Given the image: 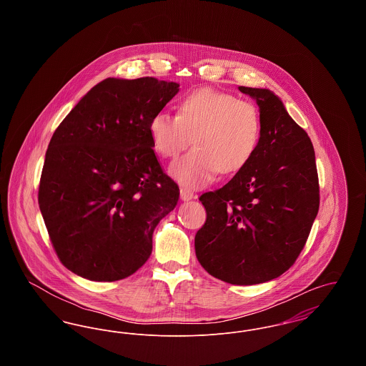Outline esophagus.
<instances>
[{
  "label": "esophagus",
  "mask_w": 366,
  "mask_h": 366,
  "mask_svg": "<svg viewBox=\"0 0 366 366\" xmlns=\"http://www.w3.org/2000/svg\"><path fill=\"white\" fill-rule=\"evenodd\" d=\"M179 196H181V200H182V202H189V200H192V199L194 197L193 192L189 191L188 188H181V189H179Z\"/></svg>",
  "instance_id": "1"
}]
</instances>
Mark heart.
I'll return each instance as SVG.
<instances>
[{"label":"heart","instance_id":"obj_1","mask_svg":"<svg viewBox=\"0 0 366 366\" xmlns=\"http://www.w3.org/2000/svg\"><path fill=\"white\" fill-rule=\"evenodd\" d=\"M151 139L162 157L178 159L170 174L189 188L209 184L218 172L233 173L249 162L258 149L262 121L257 105L209 87L187 94L178 115L160 111L149 123Z\"/></svg>","mask_w":366,"mask_h":366}]
</instances>
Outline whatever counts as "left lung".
<instances>
[{
	"label": "left lung",
	"mask_w": 366,
	"mask_h": 366,
	"mask_svg": "<svg viewBox=\"0 0 366 366\" xmlns=\"http://www.w3.org/2000/svg\"><path fill=\"white\" fill-rule=\"evenodd\" d=\"M257 102L262 134L254 157L200 196L207 219L196 257L215 279L252 285L277 279L299 257L320 207L315 155L307 133L269 89L239 86Z\"/></svg>",
	"instance_id": "8db88e82"
}]
</instances>
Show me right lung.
I'll return each instance as SVG.
<instances>
[{
	"instance_id": "1",
	"label": "right lung",
	"mask_w": 366,
	"mask_h": 366,
	"mask_svg": "<svg viewBox=\"0 0 366 366\" xmlns=\"http://www.w3.org/2000/svg\"><path fill=\"white\" fill-rule=\"evenodd\" d=\"M178 92V84L152 76L107 78L53 133L38 203L72 273L117 281L149 258L154 230L179 197L155 157L149 123Z\"/></svg>"
}]
</instances>
